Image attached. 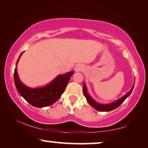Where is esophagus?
Here are the masks:
<instances>
[{
	"label": "esophagus",
	"mask_w": 148,
	"mask_h": 148,
	"mask_svg": "<svg viewBox=\"0 0 148 148\" xmlns=\"http://www.w3.org/2000/svg\"><path fill=\"white\" fill-rule=\"evenodd\" d=\"M84 70V66L82 64H77L75 66V72H80L83 71Z\"/></svg>",
	"instance_id": "34e87169"
}]
</instances>
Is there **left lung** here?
I'll return each mask as SVG.
<instances>
[{"label": "left lung", "instance_id": "8db88e82", "mask_svg": "<svg viewBox=\"0 0 148 148\" xmlns=\"http://www.w3.org/2000/svg\"><path fill=\"white\" fill-rule=\"evenodd\" d=\"M134 85L135 82L134 84H133L130 91H129L128 93H127L125 96H123L122 98H119V100L114 101V102H113L112 103H109V104H100V103L97 102L96 100H94V99L92 98V96H90V94L88 93V88H87V86L85 82H84V85H83V90H84V94L87 101H88V102L93 107V108L96 109V110L100 111V112H109V111H111L114 110V109L118 108V107L126 100V98H128L129 95H130L131 94V92H132L133 89L134 88Z\"/></svg>", "mask_w": 148, "mask_h": 148}]
</instances>
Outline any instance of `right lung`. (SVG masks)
I'll list each match as a JSON object with an SVG mask.
<instances>
[{"mask_svg":"<svg viewBox=\"0 0 148 148\" xmlns=\"http://www.w3.org/2000/svg\"><path fill=\"white\" fill-rule=\"evenodd\" d=\"M23 52H21L18 58L14 71V82L18 92L32 106L37 108H43L53 104L64 92L74 71L58 75L52 82L44 86L29 88L21 82L17 73V63Z\"/></svg>","mask_w":148,"mask_h":148,"instance_id":"right-lung-1","label":"right lung"}]
</instances>
